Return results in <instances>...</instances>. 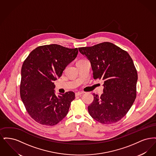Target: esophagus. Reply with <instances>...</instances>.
I'll return each instance as SVG.
<instances>
[{
    "label": "esophagus",
    "instance_id": "34e87169",
    "mask_svg": "<svg viewBox=\"0 0 156 156\" xmlns=\"http://www.w3.org/2000/svg\"><path fill=\"white\" fill-rule=\"evenodd\" d=\"M83 94V92H78L75 93V95L76 96H81Z\"/></svg>",
    "mask_w": 156,
    "mask_h": 156
}]
</instances>
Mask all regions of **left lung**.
<instances>
[{
  "mask_svg": "<svg viewBox=\"0 0 156 156\" xmlns=\"http://www.w3.org/2000/svg\"><path fill=\"white\" fill-rule=\"evenodd\" d=\"M89 59L95 80L104 81V93L88 106L90 116L103 124L122 119L136 98L137 70L126 51L109 42L78 48Z\"/></svg>",
  "mask_w": 156,
  "mask_h": 156,
  "instance_id": "8db88e82",
  "label": "left lung"
}]
</instances>
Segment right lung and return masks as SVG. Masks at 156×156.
<instances>
[{"label": "right lung", "mask_w": 156, "mask_h": 156, "mask_svg": "<svg viewBox=\"0 0 156 156\" xmlns=\"http://www.w3.org/2000/svg\"><path fill=\"white\" fill-rule=\"evenodd\" d=\"M78 52L77 48L45 45L33 50L23 62L20 97L29 115L40 124L54 126L67 115L75 93L69 91L56 96L54 81Z\"/></svg>", "instance_id": "right-lung-1"}]
</instances>
